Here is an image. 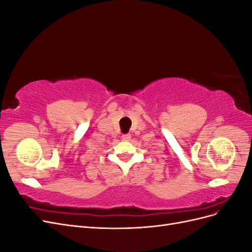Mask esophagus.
Masks as SVG:
<instances>
[{
  "mask_svg": "<svg viewBox=\"0 0 252 252\" xmlns=\"http://www.w3.org/2000/svg\"><path fill=\"white\" fill-rule=\"evenodd\" d=\"M130 139H131V135L129 134V133H126V134L122 135V140H123V141H129Z\"/></svg>",
  "mask_w": 252,
  "mask_h": 252,
  "instance_id": "esophagus-1",
  "label": "esophagus"
}]
</instances>
